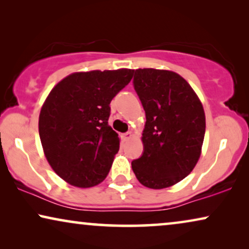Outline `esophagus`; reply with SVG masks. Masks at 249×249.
I'll return each instance as SVG.
<instances>
[{
	"mask_svg": "<svg viewBox=\"0 0 249 249\" xmlns=\"http://www.w3.org/2000/svg\"><path fill=\"white\" fill-rule=\"evenodd\" d=\"M121 137H122V139H124V142H127V141H129V139L132 137V134H131V132H125V134H122Z\"/></svg>",
	"mask_w": 249,
	"mask_h": 249,
	"instance_id": "1",
	"label": "esophagus"
}]
</instances>
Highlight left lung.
<instances>
[{
    "label": "left lung",
    "mask_w": 249,
    "mask_h": 249,
    "mask_svg": "<svg viewBox=\"0 0 249 249\" xmlns=\"http://www.w3.org/2000/svg\"><path fill=\"white\" fill-rule=\"evenodd\" d=\"M134 86L146 114L144 153L131 162L142 186L171 187L193 171L202 154L205 112L186 79L170 70H135Z\"/></svg>",
    "instance_id": "obj_1"
}]
</instances>
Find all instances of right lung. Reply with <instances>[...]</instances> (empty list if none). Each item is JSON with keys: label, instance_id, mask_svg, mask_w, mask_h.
<instances>
[{"label": "right lung", "instance_id": "1", "mask_svg": "<svg viewBox=\"0 0 249 249\" xmlns=\"http://www.w3.org/2000/svg\"><path fill=\"white\" fill-rule=\"evenodd\" d=\"M134 70L73 72L50 91L38 119L44 154L71 186L89 188L107 178L120 138L108 125L110 103L130 83Z\"/></svg>", "mask_w": 249, "mask_h": 249}]
</instances>
